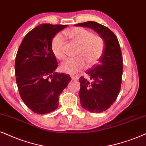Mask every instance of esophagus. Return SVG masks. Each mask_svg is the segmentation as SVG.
I'll return each mask as SVG.
<instances>
[{
	"mask_svg": "<svg viewBox=\"0 0 146 146\" xmlns=\"http://www.w3.org/2000/svg\"><path fill=\"white\" fill-rule=\"evenodd\" d=\"M71 77L72 79H76V80L79 79V77L78 75H71Z\"/></svg>",
	"mask_w": 146,
	"mask_h": 146,
	"instance_id": "1",
	"label": "esophagus"
}]
</instances>
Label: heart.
Wrapping results in <instances>:
<instances>
[{"label": "heart", "instance_id": "heart-1", "mask_svg": "<svg viewBox=\"0 0 146 146\" xmlns=\"http://www.w3.org/2000/svg\"><path fill=\"white\" fill-rule=\"evenodd\" d=\"M72 42L79 45L74 58H69L60 66L61 71L66 73H75L86 67H92L98 62L104 52V40L101 36L94 35L91 31L75 27L64 32ZM65 42L61 34H58L52 38L51 48L54 56L58 60L65 57Z\"/></svg>", "mask_w": 146, "mask_h": 146}]
</instances>
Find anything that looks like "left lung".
Listing matches in <instances>:
<instances>
[{
  "instance_id": "obj_1",
  "label": "left lung",
  "mask_w": 146,
  "mask_h": 146,
  "mask_svg": "<svg viewBox=\"0 0 146 146\" xmlns=\"http://www.w3.org/2000/svg\"><path fill=\"white\" fill-rule=\"evenodd\" d=\"M75 25L91 28L104 40V52L99 62L86 71L87 78L82 76L79 80L82 106L92 112H104L114 102L121 90L123 62L119 41L110 29L97 22Z\"/></svg>"
}]
</instances>
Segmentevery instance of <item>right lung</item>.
Segmentation results:
<instances>
[{
  "label": "right lung",
  "mask_w": 146,
  "mask_h": 146,
  "mask_svg": "<svg viewBox=\"0 0 146 146\" xmlns=\"http://www.w3.org/2000/svg\"><path fill=\"white\" fill-rule=\"evenodd\" d=\"M66 25L44 23L27 34L15 58V71L20 96L35 113L44 114L58 108L59 96L71 81L69 75L54 71L58 62L51 42Z\"/></svg>",
  "instance_id": "add662e5"
}]
</instances>
